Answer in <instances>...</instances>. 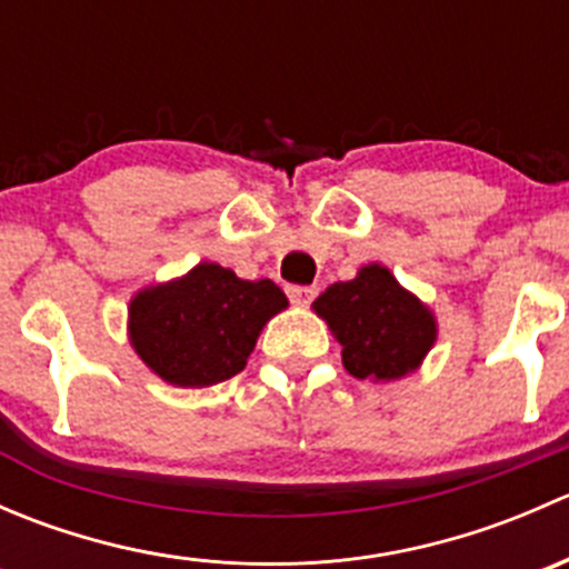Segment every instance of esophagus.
Here are the masks:
<instances>
[{"mask_svg": "<svg viewBox=\"0 0 569 569\" xmlns=\"http://www.w3.org/2000/svg\"><path fill=\"white\" fill-rule=\"evenodd\" d=\"M289 300L295 306H311L313 297H317V286H289Z\"/></svg>", "mask_w": 569, "mask_h": 569, "instance_id": "1", "label": "esophagus"}]
</instances>
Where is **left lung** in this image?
<instances>
[{
  "mask_svg": "<svg viewBox=\"0 0 569 569\" xmlns=\"http://www.w3.org/2000/svg\"><path fill=\"white\" fill-rule=\"evenodd\" d=\"M313 311L341 343L343 369L358 380L393 382L421 369L438 341V319L382 263H366L317 297Z\"/></svg>",
  "mask_w": 569,
  "mask_h": 569,
  "instance_id": "8db88e82",
  "label": "left lung"
}]
</instances>
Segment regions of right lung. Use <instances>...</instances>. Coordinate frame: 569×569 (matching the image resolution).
I'll use <instances>...</instances> for the list:
<instances>
[{"instance_id": "right-lung-1", "label": "right lung", "mask_w": 569, "mask_h": 569, "mask_svg": "<svg viewBox=\"0 0 569 569\" xmlns=\"http://www.w3.org/2000/svg\"><path fill=\"white\" fill-rule=\"evenodd\" d=\"M289 308L269 278L242 280L200 261L181 278L137 291L129 302V343L137 358L176 388H209L248 366L269 319Z\"/></svg>"}]
</instances>
